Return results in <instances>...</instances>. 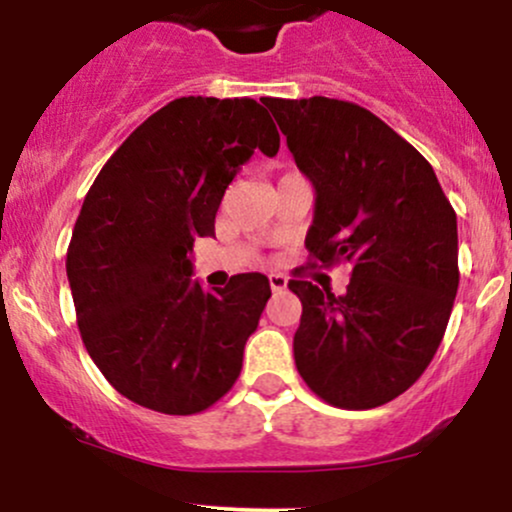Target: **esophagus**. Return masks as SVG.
Returning a JSON list of instances; mask_svg holds the SVG:
<instances>
[{
    "instance_id": "34e87169",
    "label": "esophagus",
    "mask_w": 512,
    "mask_h": 512,
    "mask_svg": "<svg viewBox=\"0 0 512 512\" xmlns=\"http://www.w3.org/2000/svg\"><path fill=\"white\" fill-rule=\"evenodd\" d=\"M269 286H272V291H284L289 286V279L284 274H269Z\"/></svg>"
}]
</instances>
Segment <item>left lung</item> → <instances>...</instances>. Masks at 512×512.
I'll return each mask as SVG.
<instances>
[{
  "label": "left lung",
  "mask_w": 512,
  "mask_h": 512,
  "mask_svg": "<svg viewBox=\"0 0 512 512\" xmlns=\"http://www.w3.org/2000/svg\"><path fill=\"white\" fill-rule=\"evenodd\" d=\"M262 103L315 187L313 264L351 269L342 296L289 281L303 303L296 368L332 407H380L421 378L443 342L460 284L455 209L431 163L361 105Z\"/></svg>",
  "instance_id": "1"
}]
</instances>
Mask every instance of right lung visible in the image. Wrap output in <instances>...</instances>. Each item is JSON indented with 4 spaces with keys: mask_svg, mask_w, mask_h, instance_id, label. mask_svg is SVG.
<instances>
[{
    "mask_svg": "<svg viewBox=\"0 0 512 512\" xmlns=\"http://www.w3.org/2000/svg\"><path fill=\"white\" fill-rule=\"evenodd\" d=\"M279 132L252 98H175L134 129L84 199L67 250L76 325L120 395L161 414L209 409L243 368L272 289L236 274L192 281L195 238L214 233L223 192Z\"/></svg>",
    "mask_w": 512,
    "mask_h": 512,
    "instance_id": "obj_1",
    "label": "right lung"
}]
</instances>
